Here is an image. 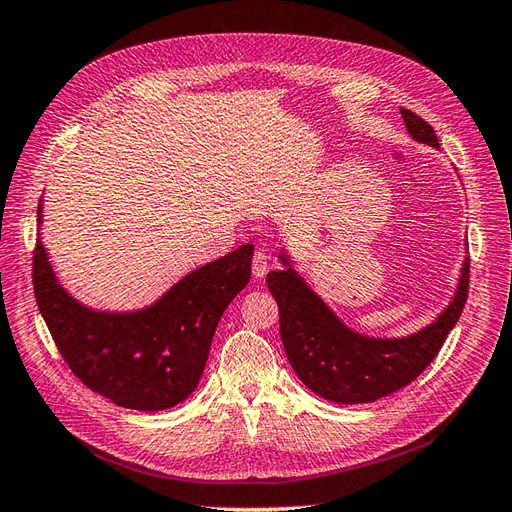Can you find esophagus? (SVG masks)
<instances>
[{
  "label": "esophagus",
  "mask_w": 512,
  "mask_h": 512,
  "mask_svg": "<svg viewBox=\"0 0 512 512\" xmlns=\"http://www.w3.org/2000/svg\"><path fill=\"white\" fill-rule=\"evenodd\" d=\"M267 269H269V256L265 252H256L254 258H252V273L254 277H265L267 275Z\"/></svg>",
  "instance_id": "34e87169"
}]
</instances>
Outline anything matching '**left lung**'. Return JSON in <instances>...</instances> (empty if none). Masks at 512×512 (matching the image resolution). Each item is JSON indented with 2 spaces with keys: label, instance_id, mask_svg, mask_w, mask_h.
<instances>
[{
  "label": "left lung",
  "instance_id": "8db88e82",
  "mask_svg": "<svg viewBox=\"0 0 512 512\" xmlns=\"http://www.w3.org/2000/svg\"><path fill=\"white\" fill-rule=\"evenodd\" d=\"M406 128L418 143L440 147L425 119L401 108ZM271 271L267 286L280 307V333L288 361L301 382L335 404H371L416 380L436 359L446 335L457 324L470 286V258L463 260L453 301L436 322L408 337H367L348 329L331 307L290 267Z\"/></svg>",
  "mask_w": 512,
  "mask_h": 512
}]
</instances>
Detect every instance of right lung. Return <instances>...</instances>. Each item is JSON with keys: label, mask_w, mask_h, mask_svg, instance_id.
<instances>
[{"label": "right lung", "mask_w": 512, "mask_h": 512, "mask_svg": "<svg viewBox=\"0 0 512 512\" xmlns=\"http://www.w3.org/2000/svg\"><path fill=\"white\" fill-rule=\"evenodd\" d=\"M252 254L254 245L245 243L207 262L138 312H96L59 284L38 232L36 303L57 350L87 389L121 408L166 410L198 386L215 327L250 282Z\"/></svg>", "instance_id": "1"}]
</instances>
